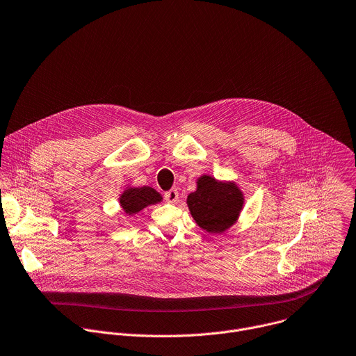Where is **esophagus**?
Listing matches in <instances>:
<instances>
[{
    "label": "esophagus",
    "mask_w": 356,
    "mask_h": 356,
    "mask_svg": "<svg viewBox=\"0 0 356 356\" xmlns=\"http://www.w3.org/2000/svg\"><path fill=\"white\" fill-rule=\"evenodd\" d=\"M165 200L170 204H176L179 201V191L176 188H172L165 193Z\"/></svg>",
    "instance_id": "1"
}]
</instances>
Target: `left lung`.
<instances>
[{
	"label": "left lung",
	"mask_w": 356,
	"mask_h": 356,
	"mask_svg": "<svg viewBox=\"0 0 356 356\" xmlns=\"http://www.w3.org/2000/svg\"><path fill=\"white\" fill-rule=\"evenodd\" d=\"M194 220L209 233L225 232L239 216L242 191L233 183H219L209 176L198 179L197 190L187 197Z\"/></svg>",
	"instance_id": "obj_1"
}]
</instances>
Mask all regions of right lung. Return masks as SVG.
Returning a JSON list of instances; mask_svg holds the SVG:
<instances>
[{"mask_svg":"<svg viewBox=\"0 0 356 356\" xmlns=\"http://www.w3.org/2000/svg\"><path fill=\"white\" fill-rule=\"evenodd\" d=\"M162 200L161 194L156 193L154 188L151 187H137V188H129L122 194L120 198V204L123 207V209L126 211V213L131 215V213H137L141 209H144L145 207L151 205V204H156Z\"/></svg>","mask_w":356,"mask_h":356,"instance_id":"add662e5","label":"right lung"}]
</instances>
